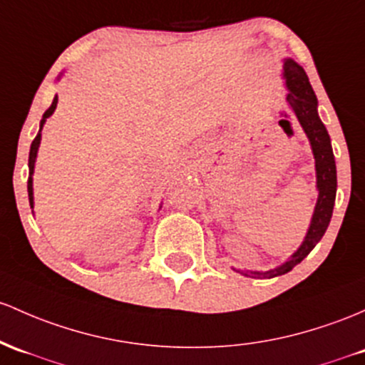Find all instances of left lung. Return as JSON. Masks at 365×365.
<instances>
[{"mask_svg":"<svg viewBox=\"0 0 365 365\" xmlns=\"http://www.w3.org/2000/svg\"><path fill=\"white\" fill-rule=\"evenodd\" d=\"M284 78H286L287 86V103L293 109L296 119L302 124L303 131L307 133L310 140L312 152L315 158V171H317V190L319 199L315 204L314 216H312L310 227L305 235V241L302 246L296 250L289 259L282 263L277 268H272L267 272H241L253 279H272L277 275H284L291 272L293 268L302 263L307 258L308 253L315 247L322 235L326 234L327 227H329L332 207H334L336 199V163L334 154H332L331 138L327 133L326 126L320 121L317 114V97H315L314 90H312L310 81H308L307 72L303 71L302 66L294 62V60L286 58L284 62Z\"/></svg>","mask_w":365,"mask_h":365,"instance_id":"8db88e82","label":"left lung"}]
</instances>
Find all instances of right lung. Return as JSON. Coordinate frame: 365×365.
<instances>
[{
    "label": "right lung",
    "mask_w": 365,
    "mask_h": 365,
    "mask_svg": "<svg viewBox=\"0 0 365 365\" xmlns=\"http://www.w3.org/2000/svg\"><path fill=\"white\" fill-rule=\"evenodd\" d=\"M57 102H58V97L55 95L53 102H51V106L48 107V110L43 114V119L41 123H39V133L36 135V138L33 140V143H31V150H29V180H27V192H29V204L31 207H34V195H33V173H34V163H36V155H38V149H39V142H41V130H43V124L46 123V119L50 118L51 114H53L55 107H57Z\"/></svg>",
    "instance_id": "1"
}]
</instances>
